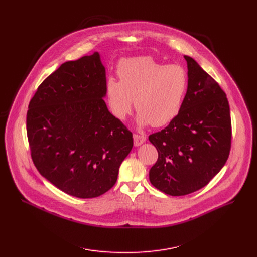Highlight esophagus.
Segmentation results:
<instances>
[{"mask_svg": "<svg viewBox=\"0 0 257 257\" xmlns=\"http://www.w3.org/2000/svg\"><path fill=\"white\" fill-rule=\"evenodd\" d=\"M133 142H134V146H141L143 143L146 142V137L143 136V134H133Z\"/></svg>", "mask_w": 257, "mask_h": 257, "instance_id": "obj_1", "label": "esophagus"}]
</instances>
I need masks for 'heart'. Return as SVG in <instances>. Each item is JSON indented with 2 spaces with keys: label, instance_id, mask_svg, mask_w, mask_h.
Wrapping results in <instances>:
<instances>
[{
  "label": "heart",
  "instance_id": "obj_1",
  "mask_svg": "<svg viewBox=\"0 0 257 257\" xmlns=\"http://www.w3.org/2000/svg\"><path fill=\"white\" fill-rule=\"evenodd\" d=\"M116 72L119 80L108 78L105 86L108 107L116 118L131 112L133 100L140 126L163 127L178 115L188 86L182 65L141 56L120 60Z\"/></svg>",
  "mask_w": 257,
  "mask_h": 257
}]
</instances>
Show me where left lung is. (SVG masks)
I'll list each match as a JSON object with an SVG mask.
<instances>
[{"label":"left lung","mask_w":257,"mask_h":257,"mask_svg":"<svg viewBox=\"0 0 257 257\" xmlns=\"http://www.w3.org/2000/svg\"><path fill=\"white\" fill-rule=\"evenodd\" d=\"M188 86L178 115L149 136L158 152L150 182L170 196L204 187L226 164L231 148L230 108L226 93L190 56Z\"/></svg>","instance_id":"1"}]
</instances>
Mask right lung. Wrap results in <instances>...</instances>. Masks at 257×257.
Segmentation results:
<instances>
[{"label": "right lung", "mask_w": 257, "mask_h": 257, "mask_svg": "<svg viewBox=\"0 0 257 257\" xmlns=\"http://www.w3.org/2000/svg\"><path fill=\"white\" fill-rule=\"evenodd\" d=\"M105 67L98 52L66 61L29 103L27 137L37 171L62 192L96 198L115 184L133 146L132 132L104 101Z\"/></svg>", "instance_id": "obj_1"}]
</instances>
